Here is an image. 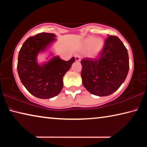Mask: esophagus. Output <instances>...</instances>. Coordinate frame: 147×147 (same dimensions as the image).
<instances>
[{
  "mask_svg": "<svg viewBox=\"0 0 147 147\" xmlns=\"http://www.w3.org/2000/svg\"><path fill=\"white\" fill-rule=\"evenodd\" d=\"M75 60L76 61H80L81 60V58H80V56L79 55H75Z\"/></svg>",
  "mask_w": 147,
  "mask_h": 147,
  "instance_id": "esophagus-1",
  "label": "esophagus"
}]
</instances>
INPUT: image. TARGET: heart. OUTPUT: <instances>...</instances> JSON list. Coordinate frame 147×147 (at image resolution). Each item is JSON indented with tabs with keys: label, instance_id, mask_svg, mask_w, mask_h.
<instances>
[{
	"label": "heart",
	"instance_id": "heart-1",
	"mask_svg": "<svg viewBox=\"0 0 147 147\" xmlns=\"http://www.w3.org/2000/svg\"><path fill=\"white\" fill-rule=\"evenodd\" d=\"M83 45L86 49H89L93 46L91 54L93 56H97L102 50L104 42L102 39H97L95 37H89L84 40Z\"/></svg>",
	"mask_w": 147,
	"mask_h": 147
}]
</instances>
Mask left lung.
<instances>
[{
    "label": "left lung",
    "instance_id": "1",
    "mask_svg": "<svg viewBox=\"0 0 147 147\" xmlns=\"http://www.w3.org/2000/svg\"><path fill=\"white\" fill-rule=\"evenodd\" d=\"M81 64V76L85 88L94 95L108 96L117 90L127 76V49L118 37L109 36L98 58H83Z\"/></svg>",
    "mask_w": 147,
    "mask_h": 147
}]
</instances>
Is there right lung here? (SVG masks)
Instances as JSON below:
<instances>
[{
    "label": "right lung",
    "mask_w": 147,
    "mask_h": 147,
    "mask_svg": "<svg viewBox=\"0 0 147 147\" xmlns=\"http://www.w3.org/2000/svg\"><path fill=\"white\" fill-rule=\"evenodd\" d=\"M54 34L45 32L30 37L19 53L17 71L20 80L27 90L39 98H51L60 93L63 76L75 61L74 57L64 61L56 56L46 63L38 64L37 56L56 40Z\"/></svg>",
    "instance_id": "1"
}]
</instances>
